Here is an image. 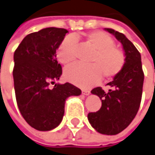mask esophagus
I'll return each instance as SVG.
<instances>
[{"instance_id": "obj_1", "label": "esophagus", "mask_w": 155, "mask_h": 155, "mask_svg": "<svg viewBox=\"0 0 155 155\" xmlns=\"http://www.w3.org/2000/svg\"><path fill=\"white\" fill-rule=\"evenodd\" d=\"M82 94H84V95H89L90 94V91H88V90H82Z\"/></svg>"}]
</instances>
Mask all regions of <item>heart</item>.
<instances>
[{"instance_id": "1", "label": "heart", "mask_w": 155, "mask_h": 155, "mask_svg": "<svg viewBox=\"0 0 155 155\" xmlns=\"http://www.w3.org/2000/svg\"><path fill=\"white\" fill-rule=\"evenodd\" d=\"M82 40L93 50L90 63L91 65L74 64L65 70V78L69 82L81 87H88L99 81L104 75L110 80L121 71L126 62L125 53L114 45V39L103 31H91L83 35H74L65 37L57 50V57L64 65L75 60L77 41Z\"/></svg>"}]
</instances>
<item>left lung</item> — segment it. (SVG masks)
Wrapping results in <instances>:
<instances>
[{
  "mask_svg": "<svg viewBox=\"0 0 155 155\" xmlns=\"http://www.w3.org/2000/svg\"><path fill=\"white\" fill-rule=\"evenodd\" d=\"M122 44L126 62L121 71L114 77L104 91L96 87L91 91L99 97L102 107L98 111L87 115L91 126L97 132L105 135H116L125 130L133 120L139 109L144 74L142 68L141 54L124 34L114 29L105 28Z\"/></svg>",
  "mask_w": 155,
  "mask_h": 155,
  "instance_id": "obj_1",
  "label": "left lung"
}]
</instances>
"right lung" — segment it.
<instances>
[{
    "mask_svg": "<svg viewBox=\"0 0 155 155\" xmlns=\"http://www.w3.org/2000/svg\"><path fill=\"white\" fill-rule=\"evenodd\" d=\"M68 30L46 28L26 35L16 49L12 71L16 100L22 116L31 127L50 130L59 125L64 104L81 91L69 82L54 84L62 74L56 51Z\"/></svg>",
    "mask_w": 155,
    "mask_h": 155,
    "instance_id": "obj_1",
    "label": "right lung"
}]
</instances>
